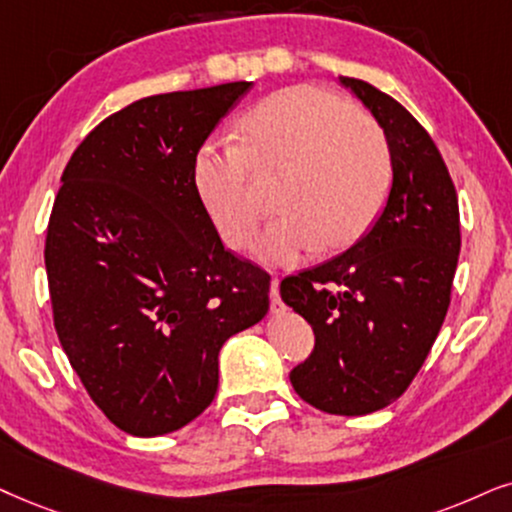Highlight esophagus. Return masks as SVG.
Listing matches in <instances>:
<instances>
[{"label":"esophagus","instance_id":"esophagus-1","mask_svg":"<svg viewBox=\"0 0 512 512\" xmlns=\"http://www.w3.org/2000/svg\"><path fill=\"white\" fill-rule=\"evenodd\" d=\"M271 312H274V314L283 312L281 297H278V278L276 276L271 278Z\"/></svg>","mask_w":512,"mask_h":512}]
</instances>
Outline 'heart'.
Segmentation results:
<instances>
[{"label":"heart","mask_w":512,"mask_h":512,"mask_svg":"<svg viewBox=\"0 0 512 512\" xmlns=\"http://www.w3.org/2000/svg\"><path fill=\"white\" fill-rule=\"evenodd\" d=\"M241 146L205 144L193 181L219 236L248 250L264 205L252 174L281 170L276 203L283 212L257 245L267 264H293L319 248L354 243L383 208L392 186L385 129L345 96L297 84L269 94L238 122Z\"/></svg>","instance_id":"heart-1"}]
</instances>
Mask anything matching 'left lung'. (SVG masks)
Listing matches in <instances>:
<instances>
[{"label":"left lung","instance_id":"1","mask_svg":"<svg viewBox=\"0 0 512 512\" xmlns=\"http://www.w3.org/2000/svg\"><path fill=\"white\" fill-rule=\"evenodd\" d=\"M392 148L380 217L347 252L281 281V297L314 328V352L290 371L319 411L364 416L399 399L437 340L451 302L461 219L442 153L413 115L373 84L340 77Z\"/></svg>","mask_w":512,"mask_h":512}]
</instances>
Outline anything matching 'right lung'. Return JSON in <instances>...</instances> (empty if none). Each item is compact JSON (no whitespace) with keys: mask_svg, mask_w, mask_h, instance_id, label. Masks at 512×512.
I'll list each match as a JSON object with an SVG mask.
<instances>
[{"mask_svg":"<svg viewBox=\"0 0 512 512\" xmlns=\"http://www.w3.org/2000/svg\"><path fill=\"white\" fill-rule=\"evenodd\" d=\"M250 82L148 96L70 155L49 217L54 326L106 418L134 437L212 404L219 349L269 312V274L226 250L193 163Z\"/></svg>","mask_w":512,"mask_h":512,"instance_id":"1","label":"right lung"}]
</instances>
